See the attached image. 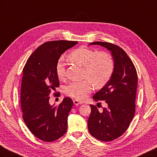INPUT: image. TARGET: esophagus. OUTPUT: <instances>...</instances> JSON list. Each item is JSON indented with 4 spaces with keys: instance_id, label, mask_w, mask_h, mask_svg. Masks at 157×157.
Returning <instances> with one entry per match:
<instances>
[{
    "instance_id": "1",
    "label": "esophagus",
    "mask_w": 157,
    "mask_h": 157,
    "mask_svg": "<svg viewBox=\"0 0 157 157\" xmlns=\"http://www.w3.org/2000/svg\"><path fill=\"white\" fill-rule=\"evenodd\" d=\"M73 103L76 105H80V104L82 103L81 101H79L78 100H77V99H74Z\"/></svg>"
}]
</instances>
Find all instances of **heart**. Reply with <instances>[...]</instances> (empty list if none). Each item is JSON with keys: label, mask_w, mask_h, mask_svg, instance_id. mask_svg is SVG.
Segmentation results:
<instances>
[{"label": "heart", "mask_w": 157, "mask_h": 157, "mask_svg": "<svg viewBox=\"0 0 157 157\" xmlns=\"http://www.w3.org/2000/svg\"><path fill=\"white\" fill-rule=\"evenodd\" d=\"M71 62L84 69V77L89 80L72 82L64 88L65 93L73 98H86L92 90V84L96 88L103 87L109 81L115 69V63L110 54L105 52L97 53L96 51L86 46H80L73 50L68 56ZM56 73L60 80L65 77V65L62 58L56 64Z\"/></svg>", "instance_id": "1"}]
</instances>
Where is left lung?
<instances>
[{
    "mask_svg": "<svg viewBox=\"0 0 157 157\" xmlns=\"http://www.w3.org/2000/svg\"><path fill=\"white\" fill-rule=\"evenodd\" d=\"M111 52L115 69L109 82L93 96L94 100L107 108L99 112L90 105L88 130L92 136L102 141H111L121 136L129 127L136 112L137 75L135 66L125 51L110 42H94Z\"/></svg>",
    "mask_w": 157,
    "mask_h": 157,
    "instance_id": "1",
    "label": "left lung"
}]
</instances>
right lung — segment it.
<instances>
[{"label": "right lung", "instance_id": "add662e5", "mask_svg": "<svg viewBox=\"0 0 157 157\" xmlns=\"http://www.w3.org/2000/svg\"><path fill=\"white\" fill-rule=\"evenodd\" d=\"M77 41L53 40L44 42L28 58L23 69L21 107L23 119L32 134L46 142L58 140L67 128V117L73 105L70 98L59 105L49 103L50 93L59 87L56 64L65 51ZM55 96H59L60 93Z\"/></svg>", "mask_w": 157, "mask_h": 157}]
</instances>
